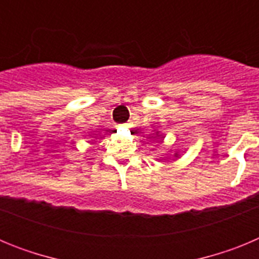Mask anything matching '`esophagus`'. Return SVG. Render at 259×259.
I'll list each match as a JSON object with an SVG mask.
<instances>
[{
    "label": "esophagus",
    "instance_id": "esophagus-1",
    "mask_svg": "<svg viewBox=\"0 0 259 259\" xmlns=\"http://www.w3.org/2000/svg\"><path fill=\"white\" fill-rule=\"evenodd\" d=\"M123 127H128V123H125V124H123Z\"/></svg>",
    "mask_w": 259,
    "mask_h": 259
}]
</instances>
